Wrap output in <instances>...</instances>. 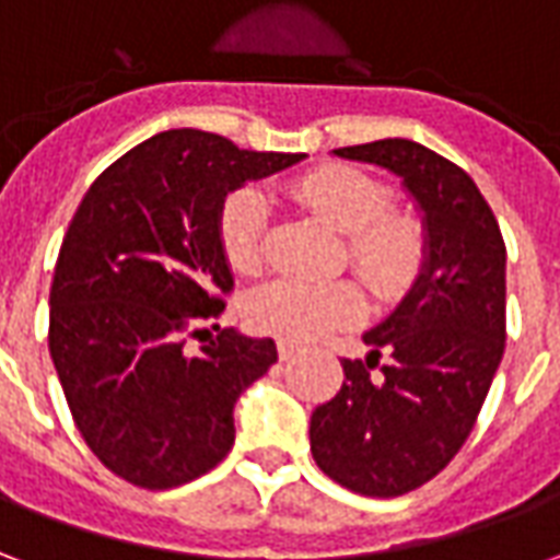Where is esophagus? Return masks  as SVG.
<instances>
[{
    "mask_svg": "<svg viewBox=\"0 0 560 560\" xmlns=\"http://www.w3.org/2000/svg\"><path fill=\"white\" fill-rule=\"evenodd\" d=\"M300 353V345H293V341H279V357L281 360H291V357H296Z\"/></svg>",
    "mask_w": 560,
    "mask_h": 560,
    "instance_id": "34e87169",
    "label": "esophagus"
}]
</instances>
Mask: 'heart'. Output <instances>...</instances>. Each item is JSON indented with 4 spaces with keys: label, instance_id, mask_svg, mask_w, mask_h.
Segmentation results:
<instances>
[{
    "label": "heart",
    "instance_id": "obj_1",
    "mask_svg": "<svg viewBox=\"0 0 560 560\" xmlns=\"http://www.w3.org/2000/svg\"><path fill=\"white\" fill-rule=\"evenodd\" d=\"M291 195L329 228L345 233V260L375 296H399L425 264V231L408 212L389 209V191L369 173L329 164L305 173ZM267 197L257 188L233 191L221 207L219 236L236 272L252 276L264 264ZM363 315V293L351 281L296 284L269 281L245 296V324L284 341H308L348 327Z\"/></svg>",
    "mask_w": 560,
    "mask_h": 560
}]
</instances>
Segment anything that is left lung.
<instances>
[{"label":"left lung","instance_id":"left-lung-1","mask_svg":"<svg viewBox=\"0 0 560 560\" xmlns=\"http://www.w3.org/2000/svg\"><path fill=\"white\" fill-rule=\"evenodd\" d=\"M332 152L396 173L422 212L420 276L363 336L365 360H341L345 384L308 425L327 477L396 498L450 465L492 387L506 339L504 236L468 173L422 143L387 138Z\"/></svg>","mask_w":560,"mask_h":560}]
</instances>
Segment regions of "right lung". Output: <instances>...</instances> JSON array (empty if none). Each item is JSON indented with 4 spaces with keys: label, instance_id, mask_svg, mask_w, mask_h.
Returning a JSON list of instances; mask_svg holds the SVG:
<instances>
[{
    "label": "right lung",
    "instance_id": "right-lung-1",
    "mask_svg": "<svg viewBox=\"0 0 560 560\" xmlns=\"http://www.w3.org/2000/svg\"><path fill=\"white\" fill-rule=\"evenodd\" d=\"M303 159L173 128L80 200L50 284V357L83 441L116 477L173 489L231 453L233 405L279 360L276 341L221 329L191 353L185 336H203L233 288L224 197Z\"/></svg>",
    "mask_w": 560,
    "mask_h": 560
}]
</instances>
